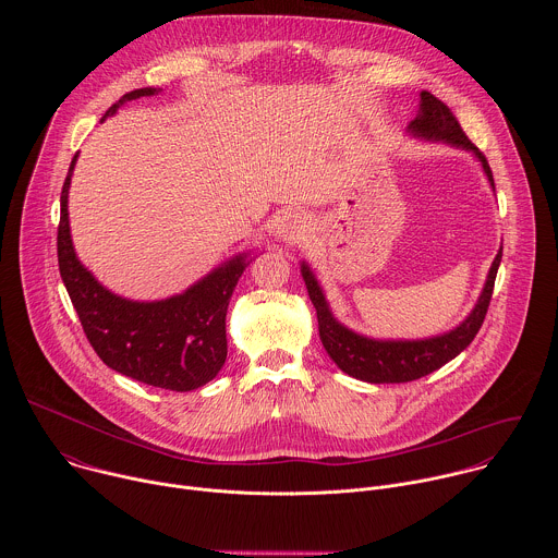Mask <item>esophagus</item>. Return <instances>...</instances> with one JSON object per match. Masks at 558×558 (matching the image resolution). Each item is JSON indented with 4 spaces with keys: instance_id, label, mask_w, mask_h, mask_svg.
Wrapping results in <instances>:
<instances>
[{
    "instance_id": "1",
    "label": "esophagus",
    "mask_w": 558,
    "mask_h": 558,
    "mask_svg": "<svg viewBox=\"0 0 558 558\" xmlns=\"http://www.w3.org/2000/svg\"><path fill=\"white\" fill-rule=\"evenodd\" d=\"M308 231H311L308 218L298 214V211L282 214L278 225H276V233H278L282 243H300L308 235Z\"/></svg>"
}]
</instances>
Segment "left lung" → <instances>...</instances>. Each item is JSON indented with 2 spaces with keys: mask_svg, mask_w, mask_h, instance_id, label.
Returning <instances> with one entry per match:
<instances>
[{
  "mask_svg": "<svg viewBox=\"0 0 558 558\" xmlns=\"http://www.w3.org/2000/svg\"><path fill=\"white\" fill-rule=\"evenodd\" d=\"M409 132L415 136L428 138V141H444V143L470 149L482 161V168L495 190L493 170L486 161V156L465 136V132L461 130V125L454 119V114L450 112V108L444 101H439L435 95H430L426 90L420 95V114L411 121ZM501 254H504V247L499 250V254L490 267L488 280L484 284L480 300H476L474 308L470 311L465 320L457 329H452L444 336H437V338H428V340L364 338L336 320L327 300H325L320 284H317L313 271L304 263H302V278H304L308 298L317 313V329H320V340H323L327 353L331 355V360L347 375H351L355 379L371 381V384H402V381L420 379V377L441 368L446 362L457 357L474 340V336L480 333V329L486 320L488 306H490Z\"/></svg>",
  "mask_w": 558,
  "mask_h": 558,
  "instance_id": "left-lung-1",
  "label": "left lung"
}]
</instances>
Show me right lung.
Here are the masks:
<instances>
[{
	"mask_svg": "<svg viewBox=\"0 0 558 558\" xmlns=\"http://www.w3.org/2000/svg\"><path fill=\"white\" fill-rule=\"evenodd\" d=\"M154 93L156 88L132 90L106 117H112L121 104ZM76 156L61 190L57 258L61 280L88 342L104 364L143 384L179 392L205 386L218 375L227 357L225 315L238 278L247 267V254L227 260L187 291L168 300L132 302L114 295L78 263L70 241L68 190Z\"/></svg>",
	"mask_w": 558,
	"mask_h": 558,
	"instance_id": "obj_1",
	"label": "right lung"
}]
</instances>
